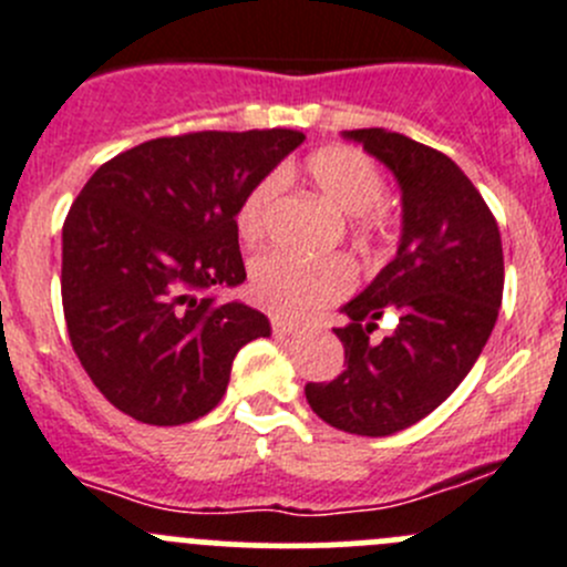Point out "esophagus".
Returning <instances> with one entry per match:
<instances>
[{
    "label": "esophagus",
    "mask_w": 567,
    "mask_h": 567,
    "mask_svg": "<svg viewBox=\"0 0 567 567\" xmlns=\"http://www.w3.org/2000/svg\"><path fill=\"white\" fill-rule=\"evenodd\" d=\"M299 327L301 323L293 321V318H285V316L271 318V329H274V334H279V338H282V334H296L299 332Z\"/></svg>",
    "instance_id": "1"
}]
</instances>
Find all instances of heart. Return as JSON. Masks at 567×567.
<instances>
[{"mask_svg": "<svg viewBox=\"0 0 567 567\" xmlns=\"http://www.w3.org/2000/svg\"><path fill=\"white\" fill-rule=\"evenodd\" d=\"M307 174L316 188L349 216L351 235L362 246L379 244L390 229V213L382 205L384 179L377 163L354 146H327L307 157ZM279 194V177L268 174L238 207V235L249 246L266 235L268 216ZM351 266L343 257H296L268 251L251 260L249 290L255 301L279 316H299L338 299L351 288Z\"/></svg>", "mask_w": 567, "mask_h": 567, "instance_id": "heart-1", "label": "heart"}]
</instances>
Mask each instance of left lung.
<instances>
[{
	"instance_id": "obj_1",
	"label": "left lung",
	"mask_w": 567,
	"mask_h": 567,
	"mask_svg": "<svg viewBox=\"0 0 567 567\" xmlns=\"http://www.w3.org/2000/svg\"><path fill=\"white\" fill-rule=\"evenodd\" d=\"M343 135L399 179L401 244L343 307L349 323L334 334L346 368L332 382H307L305 395L334 430L384 437L441 406L485 349L502 307V235L452 157L379 126ZM388 311L400 323L373 344L370 332Z\"/></svg>"
}]
</instances>
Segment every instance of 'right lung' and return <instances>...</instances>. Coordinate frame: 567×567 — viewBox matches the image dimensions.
<instances>
[{
    "label": "right lung",
    "instance_id": "1",
    "mask_svg": "<svg viewBox=\"0 0 567 567\" xmlns=\"http://www.w3.org/2000/svg\"><path fill=\"white\" fill-rule=\"evenodd\" d=\"M305 135L155 137L96 168L63 224V316L99 393L152 426L207 415L233 360L271 323L213 290L246 279L238 207Z\"/></svg>",
    "mask_w": 567,
    "mask_h": 567
}]
</instances>
